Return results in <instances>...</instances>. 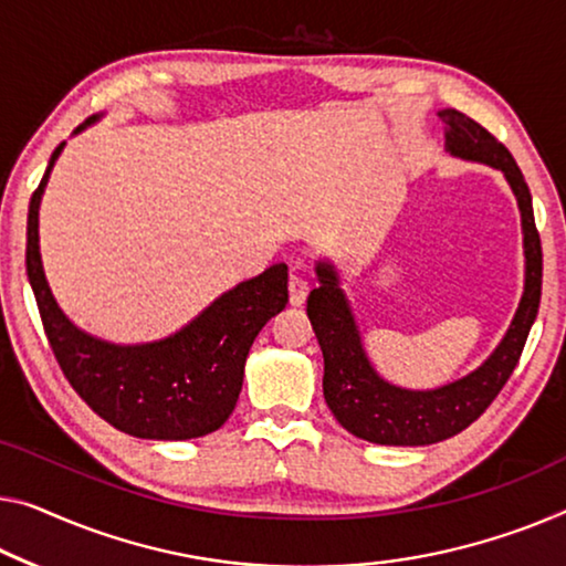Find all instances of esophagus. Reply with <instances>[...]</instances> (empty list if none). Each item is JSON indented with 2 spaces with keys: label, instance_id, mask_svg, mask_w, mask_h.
<instances>
[{
  "label": "esophagus",
  "instance_id": "esophagus-1",
  "mask_svg": "<svg viewBox=\"0 0 566 566\" xmlns=\"http://www.w3.org/2000/svg\"><path fill=\"white\" fill-rule=\"evenodd\" d=\"M307 292H310V282L305 280V276L290 274V302L292 305H302V302L307 300Z\"/></svg>",
  "mask_w": 566,
  "mask_h": 566
}]
</instances>
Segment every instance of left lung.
<instances>
[{"label":"left lung","instance_id":"8db88e82","mask_svg":"<svg viewBox=\"0 0 566 566\" xmlns=\"http://www.w3.org/2000/svg\"><path fill=\"white\" fill-rule=\"evenodd\" d=\"M440 116L447 124V149L462 159L499 167L516 192L524 223L526 286L509 333L483 366L442 389L407 391L386 384L370 368L335 272L331 264H317L319 284L307 297V317L325 358V401L350 434L376 444H432L470 427L511 378L542 302V239L516 159L485 126L458 108H444Z\"/></svg>","mask_w":566,"mask_h":566}]
</instances>
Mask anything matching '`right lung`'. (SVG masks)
Masks as SVG:
<instances>
[{
	"instance_id": "obj_1",
	"label": "right lung",
	"mask_w": 566,
	"mask_h": 566,
	"mask_svg": "<svg viewBox=\"0 0 566 566\" xmlns=\"http://www.w3.org/2000/svg\"><path fill=\"white\" fill-rule=\"evenodd\" d=\"M96 122L88 119L86 124ZM78 126L75 132H81ZM63 142L28 210V280L48 343L75 394L108 424L142 440H192L216 432L239 401L251 343L286 305V264L235 284L165 340L112 345L78 331L45 282L38 247V208Z\"/></svg>"
}]
</instances>
